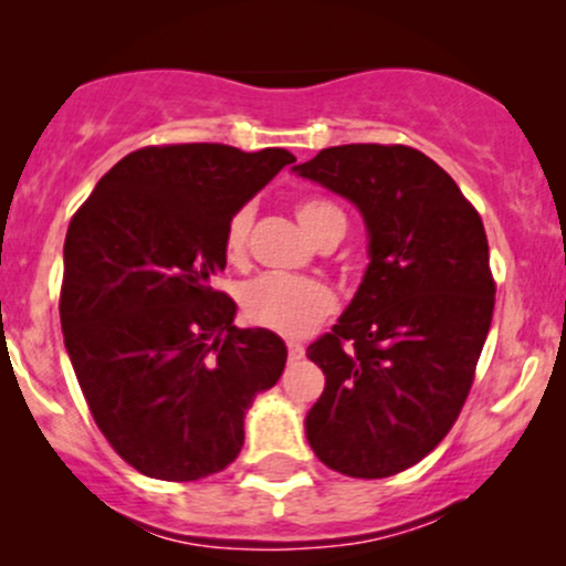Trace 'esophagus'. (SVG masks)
<instances>
[{"label": "esophagus", "instance_id": "obj_1", "mask_svg": "<svg viewBox=\"0 0 566 566\" xmlns=\"http://www.w3.org/2000/svg\"><path fill=\"white\" fill-rule=\"evenodd\" d=\"M287 350H290V361H301L303 356H305V348H303V343H295V340H290V343H287Z\"/></svg>", "mask_w": 566, "mask_h": 566}]
</instances>
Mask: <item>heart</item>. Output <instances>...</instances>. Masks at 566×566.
<instances>
[{
	"label": "heart",
	"instance_id": "1",
	"mask_svg": "<svg viewBox=\"0 0 566 566\" xmlns=\"http://www.w3.org/2000/svg\"><path fill=\"white\" fill-rule=\"evenodd\" d=\"M297 223L311 239H322L333 226H346V218L333 201L305 199L295 207ZM252 210L242 207L226 223L223 252L231 263H242L247 252V237H250ZM244 319L255 327L271 329L279 335H305L322 319L335 311V295L319 279L308 276H282L265 274L244 284L242 297Z\"/></svg>",
	"mask_w": 566,
	"mask_h": 566
}]
</instances>
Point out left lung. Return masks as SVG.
Instances as JSON below:
<instances>
[{"instance_id":"1","label":"left lung","mask_w":566,"mask_h":566,"mask_svg":"<svg viewBox=\"0 0 566 566\" xmlns=\"http://www.w3.org/2000/svg\"><path fill=\"white\" fill-rule=\"evenodd\" d=\"M292 172L361 212L369 255L333 333L305 350L327 378L305 439L327 469L394 476L447 437L471 391L495 308L482 218L409 146L322 148Z\"/></svg>"}]
</instances>
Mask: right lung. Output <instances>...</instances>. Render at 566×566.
Instances as JSON below:
<instances>
[{"mask_svg":"<svg viewBox=\"0 0 566 566\" xmlns=\"http://www.w3.org/2000/svg\"><path fill=\"white\" fill-rule=\"evenodd\" d=\"M295 161L284 148L148 146L97 180L63 244L61 327L97 428L143 476L197 482L244 444V415L287 346L239 329L212 290L237 210Z\"/></svg>","mask_w":566,"mask_h":566,"instance_id":"obj_1","label":"right lung"}]
</instances>
